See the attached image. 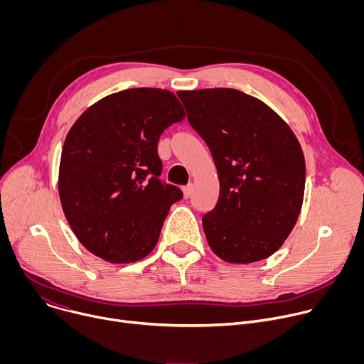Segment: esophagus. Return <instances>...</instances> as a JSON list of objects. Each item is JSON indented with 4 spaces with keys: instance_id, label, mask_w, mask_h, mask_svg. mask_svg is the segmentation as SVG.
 Segmentation results:
<instances>
[{
    "instance_id": "1",
    "label": "esophagus",
    "mask_w": 364,
    "mask_h": 364,
    "mask_svg": "<svg viewBox=\"0 0 364 364\" xmlns=\"http://www.w3.org/2000/svg\"><path fill=\"white\" fill-rule=\"evenodd\" d=\"M191 191H193V184H187L183 187V193H184L186 198H188L191 196Z\"/></svg>"
}]
</instances>
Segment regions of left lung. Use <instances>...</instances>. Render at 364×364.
<instances>
[{"label": "left lung", "mask_w": 364, "mask_h": 364, "mask_svg": "<svg viewBox=\"0 0 364 364\" xmlns=\"http://www.w3.org/2000/svg\"><path fill=\"white\" fill-rule=\"evenodd\" d=\"M177 95L218 167L219 200L203 216L207 242L226 262L262 261L282 246L301 212L305 160L298 139L264 102L240 90Z\"/></svg>", "instance_id": "left-lung-1"}]
</instances>
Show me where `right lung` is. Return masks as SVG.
I'll return each instance as SVG.
<instances>
[{
  "label": "right lung",
  "mask_w": 364,
  "mask_h": 364,
  "mask_svg": "<svg viewBox=\"0 0 364 364\" xmlns=\"http://www.w3.org/2000/svg\"><path fill=\"white\" fill-rule=\"evenodd\" d=\"M186 118L168 90L127 89L96 102L69 131L59 194L79 242L108 262L129 264L157 245L183 191L160 178L159 139Z\"/></svg>",
  "instance_id": "right-lung-1"
}]
</instances>
